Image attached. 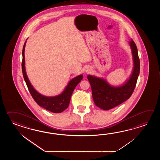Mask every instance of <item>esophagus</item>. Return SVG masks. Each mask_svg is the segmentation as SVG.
<instances>
[{"label":"esophagus","mask_w":160,"mask_h":160,"mask_svg":"<svg viewBox=\"0 0 160 160\" xmlns=\"http://www.w3.org/2000/svg\"><path fill=\"white\" fill-rule=\"evenodd\" d=\"M90 68H87L85 69V72H90Z\"/></svg>","instance_id":"1"}]
</instances>
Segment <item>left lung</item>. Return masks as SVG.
Masks as SVG:
<instances>
[{
	"label": "left lung",
	"instance_id": "1",
	"mask_svg": "<svg viewBox=\"0 0 160 160\" xmlns=\"http://www.w3.org/2000/svg\"><path fill=\"white\" fill-rule=\"evenodd\" d=\"M133 57V67L129 77L122 85L112 86L103 78L88 75L91 85L92 95L95 105L103 110H108L129 98L136 88L139 74L140 62L134 42H129Z\"/></svg>",
	"mask_w": 160,
	"mask_h": 160
}]
</instances>
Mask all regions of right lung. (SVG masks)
<instances>
[{
	"instance_id": "obj_1",
	"label": "right lung",
	"mask_w": 160,
	"mask_h": 160,
	"mask_svg": "<svg viewBox=\"0 0 160 160\" xmlns=\"http://www.w3.org/2000/svg\"><path fill=\"white\" fill-rule=\"evenodd\" d=\"M26 42L27 41H26L24 43L22 50L23 59L22 63V68L24 81L26 83L31 95H32V98H34L35 101L37 102L38 105L42 108L54 113H59L63 112L65 109L68 108L72 92L75 89L77 85L81 81L83 78V75L81 74L72 79L68 82V84L65 88L64 90L58 95L52 97L42 95L37 90H36L34 88V86L31 85L26 72L24 50Z\"/></svg>"
}]
</instances>
